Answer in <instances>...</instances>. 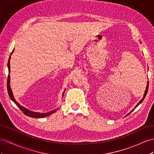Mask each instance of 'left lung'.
<instances>
[{
    "mask_svg": "<svg viewBox=\"0 0 154 154\" xmlns=\"http://www.w3.org/2000/svg\"><path fill=\"white\" fill-rule=\"evenodd\" d=\"M148 84H147V86H146V90H145V92H144V94L143 97V99H142L141 100H140V101L139 102V103H138L137 105H136L135 108H136V107H137V106H139V105L140 103H141L143 101L144 99L145 98V97H146V94H147V92H148ZM135 108H134V109H135ZM134 109H133V110H134ZM133 110H132V111H133ZM132 111H131V112H132ZM131 112H130V113Z\"/></svg>",
    "mask_w": 154,
    "mask_h": 154,
    "instance_id": "obj_1",
    "label": "left lung"
}]
</instances>
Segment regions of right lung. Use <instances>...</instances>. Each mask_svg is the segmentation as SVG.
I'll return each mask as SVG.
<instances>
[{
  "label": "right lung",
  "instance_id": "add662e5",
  "mask_svg": "<svg viewBox=\"0 0 154 154\" xmlns=\"http://www.w3.org/2000/svg\"><path fill=\"white\" fill-rule=\"evenodd\" d=\"M13 51H14V50H13ZM13 51L11 53V55L13 53ZM10 57H11V55L10 57V58H9V60H8V70H9V73H10ZM10 75H8V80H7V88H8V94H9V96H10V99L13 100L15 103V104L17 105V106L19 107V108L20 109V110L23 112V113L24 114V115L27 116L28 117H33V118H43V117H48L50 115H51L52 113H54V112H56V109L55 110H54V111H51V112H48V113H37V112H32V111H30L29 110V109H26V108H24V106H21V105H20V104H19L18 103H17L16 101V100L15 99L14 97V95H13V93H12V91L11 90V88H10Z\"/></svg>",
  "mask_w": 154,
  "mask_h": 154
}]
</instances>
